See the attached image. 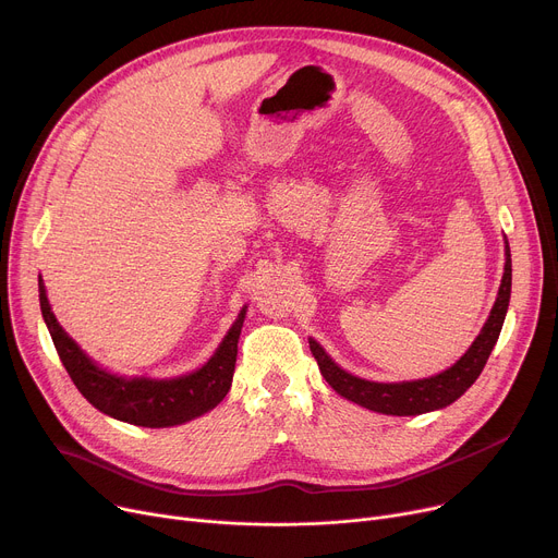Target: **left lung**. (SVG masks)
Returning <instances> with one entry per match:
<instances>
[{
	"mask_svg": "<svg viewBox=\"0 0 558 558\" xmlns=\"http://www.w3.org/2000/svg\"><path fill=\"white\" fill-rule=\"evenodd\" d=\"M510 292H512V257H510V245L506 241V270L501 279V288L481 335L474 339L468 352L452 367L444 369L441 375H435V377L401 381V384L365 381L341 369L315 339H311V350L319 363L324 379L332 386V390L345 397L348 401H354L361 408L375 410L381 414H392V416H414L432 410H441L454 403L478 379L494 343H497L501 335L508 305H510Z\"/></svg>",
	"mask_w": 558,
	"mask_h": 558,
	"instance_id": "obj_1",
	"label": "left lung"
}]
</instances>
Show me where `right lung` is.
<instances>
[{
    "label": "right lung",
    "mask_w": 558,
    "mask_h": 558,
    "mask_svg": "<svg viewBox=\"0 0 558 558\" xmlns=\"http://www.w3.org/2000/svg\"><path fill=\"white\" fill-rule=\"evenodd\" d=\"M39 305L41 315L57 348V354L64 363L77 390L99 412L142 427H170L193 421L213 410L230 390L236 343L245 319V307L236 322L219 343L217 352L206 365L191 375L174 379H148V377H119L99 367L69 335L61 328L50 311L44 281L39 277Z\"/></svg>",
    "instance_id": "right-lung-1"
}]
</instances>
